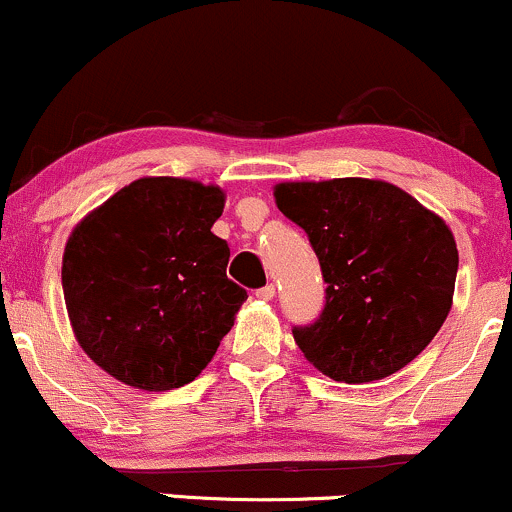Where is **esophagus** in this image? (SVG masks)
Returning <instances> with one entry per match:
<instances>
[{"instance_id": "esophagus-1", "label": "esophagus", "mask_w": 512, "mask_h": 512, "mask_svg": "<svg viewBox=\"0 0 512 512\" xmlns=\"http://www.w3.org/2000/svg\"><path fill=\"white\" fill-rule=\"evenodd\" d=\"M274 293H276V291H274V284H267V286H262V289H257L255 296L262 298V301H272Z\"/></svg>"}]
</instances>
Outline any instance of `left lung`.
<instances>
[{
  "label": "left lung",
  "mask_w": 512,
  "mask_h": 512,
  "mask_svg": "<svg viewBox=\"0 0 512 512\" xmlns=\"http://www.w3.org/2000/svg\"><path fill=\"white\" fill-rule=\"evenodd\" d=\"M276 207L308 233L325 308L293 327L298 349L337 383H370L414 361L450 313L457 245L440 216L368 178L281 182Z\"/></svg>",
  "instance_id": "left-lung-1"
}]
</instances>
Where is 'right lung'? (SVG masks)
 I'll return each mask as SVG.
<instances>
[{
	"label": "right lung",
	"mask_w": 512,
	"mask_h": 512,
	"mask_svg": "<svg viewBox=\"0 0 512 512\" xmlns=\"http://www.w3.org/2000/svg\"><path fill=\"white\" fill-rule=\"evenodd\" d=\"M226 195L185 178H139L67 240L62 289L76 342L120 383L166 392L197 378L248 298L211 233Z\"/></svg>",
	"instance_id": "1"
}]
</instances>
